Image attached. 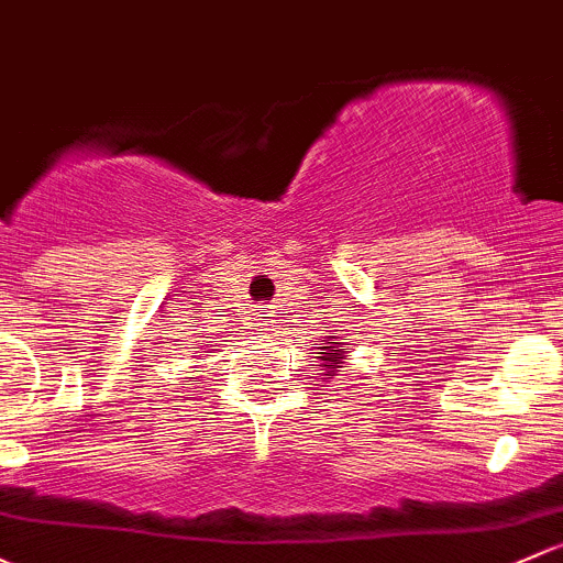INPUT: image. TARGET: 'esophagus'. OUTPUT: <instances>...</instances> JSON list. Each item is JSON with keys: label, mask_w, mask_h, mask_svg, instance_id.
<instances>
[{"label": "esophagus", "mask_w": 563, "mask_h": 563, "mask_svg": "<svg viewBox=\"0 0 563 563\" xmlns=\"http://www.w3.org/2000/svg\"><path fill=\"white\" fill-rule=\"evenodd\" d=\"M253 316H256V321H258V327H262V331L272 327V307L269 305H258Z\"/></svg>", "instance_id": "1"}]
</instances>
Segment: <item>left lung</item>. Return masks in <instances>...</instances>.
<instances>
[{
	"instance_id": "left-lung-1",
	"label": "left lung",
	"mask_w": 563,
	"mask_h": 563,
	"mask_svg": "<svg viewBox=\"0 0 563 563\" xmlns=\"http://www.w3.org/2000/svg\"><path fill=\"white\" fill-rule=\"evenodd\" d=\"M321 342H323V347H321V356H318V361H323V364H312V366H323V369L334 377L336 372H340V364H342V358H345L347 347H345V342H336L334 336H331V340H321Z\"/></svg>"
}]
</instances>
